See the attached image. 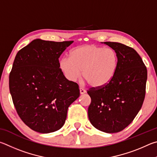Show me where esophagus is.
I'll return each mask as SVG.
<instances>
[{"mask_svg": "<svg viewBox=\"0 0 157 157\" xmlns=\"http://www.w3.org/2000/svg\"><path fill=\"white\" fill-rule=\"evenodd\" d=\"M79 90H80V94H85V93L86 92V90H85L83 88H81V87H80V88H79Z\"/></svg>", "mask_w": 157, "mask_h": 157, "instance_id": "1", "label": "esophagus"}]
</instances>
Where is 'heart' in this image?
<instances>
[{"label": "heart", "mask_w": 157, "mask_h": 157, "mask_svg": "<svg viewBox=\"0 0 157 157\" xmlns=\"http://www.w3.org/2000/svg\"><path fill=\"white\" fill-rule=\"evenodd\" d=\"M119 56L111 48L92 44L81 45L70 52V58L63 57L59 67L65 78L75 81L81 76L91 87H101L108 85L115 76Z\"/></svg>", "instance_id": "obj_1"}]
</instances>
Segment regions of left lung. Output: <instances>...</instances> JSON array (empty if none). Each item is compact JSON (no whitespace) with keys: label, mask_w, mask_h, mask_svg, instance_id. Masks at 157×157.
Returning <instances> with one entry per match:
<instances>
[{"label":"left lung","mask_w":157,"mask_h":157,"mask_svg":"<svg viewBox=\"0 0 157 157\" xmlns=\"http://www.w3.org/2000/svg\"><path fill=\"white\" fill-rule=\"evenodd\" d=\"M119 56V65L107 86L92 88L88 108L90 123L97 130L116 133L130 124L141 109L145 94L147 69L133 48L116 42H102Z\"/></svg>","instance_id":"8db88e82"}]
</instances>
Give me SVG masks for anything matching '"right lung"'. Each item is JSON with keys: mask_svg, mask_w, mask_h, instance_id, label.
Segmentation results:
<instances>
[{"mask_svg": "<svg viewBox=\"0 0 157 157\" xmlns=\"http://www.w3.org/2000/svg\"><path fill=\"white\" fill-rule=\"evenodd\" d=\"M74 41L32 40L19 51L10 74V91L21 120L48 134L61 128L68 107L80 96L78 84L68 81L59 59Z\"/></svg>", "mask_w": 157, "mask_h": 157, "instance_id": "add662e5", "label": "right lung"}]
</instances>
